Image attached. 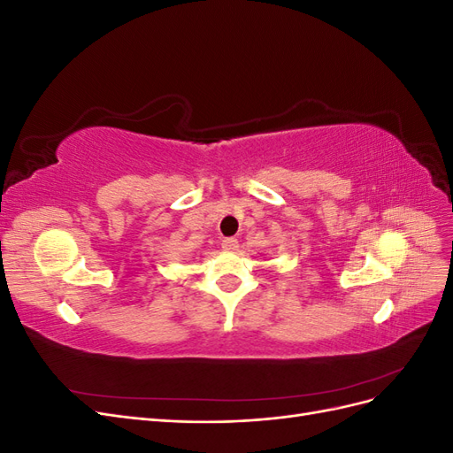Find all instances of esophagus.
Returning a JSON list of instances; mask_svg holds the SVG:
<instances>
[{"label":"esophagus","instance_id":"esophagus-1","mask_svg":"<svg viewBox=\"0 0 453 453\" xmlns=\"http://www.w3.org/2000/svg\"><path fill=\"white\" fill-rule=\"evenodd\" d=\"M221 245H223L225 251H236L238 250V240L236 238H225Z\"/></svg>","mask_w":453,"mask_h":453}]
</instances>
